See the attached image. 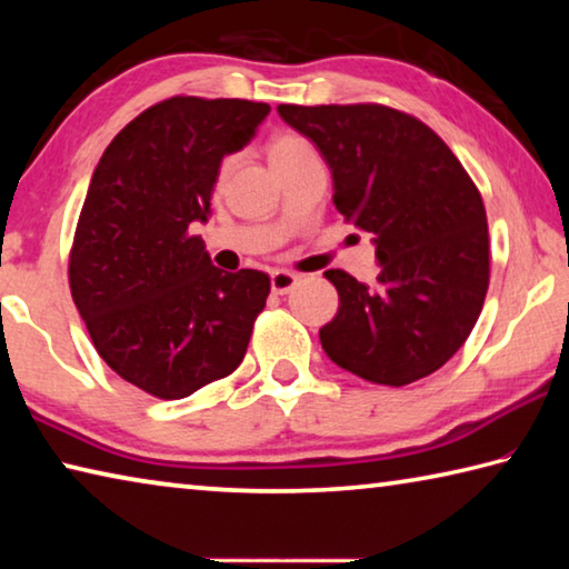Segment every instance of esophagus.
<instances>
[{
	"label": "esophagus",
	"instance_id": "esophagus-1",
	"mask_svg": "<svg viewBox=\"0 0 569 569\" xmlns=\"http://www.w3.org/2000/svg\"><path fill=\"white\" fill-rule=\"evenodd\" d=\"M296 283H298V276L291 273V271H273L271 273V288H273V293H278V296L293 291Z\"/></svg>",
	"mask_w": 569,
	"mask_h": 569
}]
</instances>
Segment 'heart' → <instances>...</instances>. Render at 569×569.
Masks as SVG:
<instances>
[{
	"label": "heart",
	"mask_w": 569,
	"mask_h": 569,
	"mask_svg": "<svg viewBox=\"0 0 569 569\" xmlns=\"http://www.w3.org/2000/svg\"><path fill=\"white\" fill-rule=\"evenodd\" d=\"M298 148H308V142L303 138H298V134H281V138H276L271 142V158L283 156V152H291ZM226 168H228V162H226Z\"/></svg>",
	"instance_id": "obj_1"
}]
</instances>
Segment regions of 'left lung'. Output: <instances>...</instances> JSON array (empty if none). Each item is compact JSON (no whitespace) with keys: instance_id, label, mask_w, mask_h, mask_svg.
Returning <instances> with one entry per match:
<instances>
[{"instance_id":"obj_1","label":"left lung","mask_w":569,"mask_h":569,"mask_svg":"<svg viewBox=\"0 0 569 569\" xmlns=\"http://www.w3.org/2000/svg\"><path fill=\"white\" fill-rule=\"evenodd\" d=\"M333 178V206L371 233L377 283L323 276L339 313L319 331L329 359L366 381L403 387L455 356L485 306L489 233L475 182L427 124L383 104H278Z\"/></svg>"}]
</instances>
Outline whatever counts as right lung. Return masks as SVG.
<instances>
[{"mask_svg": "<svg viewBox=\"0 0 569 569\" xmlns=\"http://www.w3.org/2000/svg\"><path fill=\"white\" fill-rule=\"evenodd\" d=\"M268 112L178 94L124 124L92 172L70 253L72 301L102 361L158 399L233 373L271 293L266 273H223L188 233L210 218L220 162Z\"/></svg>", "mask_w": 569, "mask_h": 569, "instance_id": "right-lung-1", "label": "right lung"}]
</instances>
